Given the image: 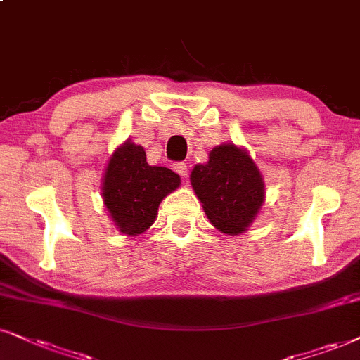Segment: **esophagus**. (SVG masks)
<instances>
[{"instance_id": "1", "label": "esophagus", "mask_w": 360, "mask_h": 360, "mask_svg": "<svg viewBox=\"0 0 360 360\" xmlns=\"http://www.w3.org/2000/svg\"><path fill=\"white\" fill-rule=\"evenodd\" d=\"M174 171L181 177H188V174H189V167H188V165H186V162H176Z\"/></svg>"}]
</instances>
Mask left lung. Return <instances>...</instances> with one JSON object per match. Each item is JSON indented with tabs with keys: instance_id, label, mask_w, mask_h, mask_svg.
Listing matches in <instances>:
<instances>
[{
	"instance_id": "obj_1",
	"label": "left lung",
	"mask_w": 360,
	"mask_h": 360,
	"mask_svg": "<svg viewBox=\"0 0 360 360\" xmlns=\"http://www.w3.org/2000/svg\"><path fill=\"white\" fill-rule=\"evenodd\" d=\"M191 186L210 224L227 236H240L265 202V181L245 148L224 143L209 161L191 171Z\"/></svg>"
}]
</instances>
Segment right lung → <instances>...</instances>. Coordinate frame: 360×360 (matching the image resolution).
<instances>
[{
    "label": "right lung",
    "instance_id": "right-lung-1",
    "mask_svg": "<svg viewBox=\"0 0 360 360\" xmlns=\"http://www.w3.org/2000/svg\"><path fill=\"white\" fill-rule=\"evenodd\" d=\"M181 186V177L150 166L141 145L122 143L110 155L102 177V199L120 233L136 237L155 224L161 200Z\"/></svg>",
    "mask_w": 360,
    "mask_h": 360
}]
</instances>
